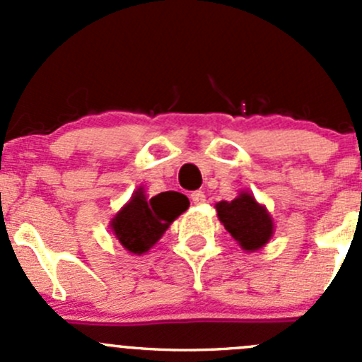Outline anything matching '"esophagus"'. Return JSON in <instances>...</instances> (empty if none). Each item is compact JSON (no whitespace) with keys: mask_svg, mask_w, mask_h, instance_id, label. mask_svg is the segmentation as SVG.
Returning a JSON list of instances; mask_svg holds the SVG:
<instances>
[{"mask_svg":"<svg viewBox=\"0 0 362 362\" xmlns=\"http://www.w3.org/2000/svg\"><path fill=\"white\" fill-rule=\"evenodd\" d=\"M191 202L194 204H202L206 202V196H204V192H202V191H194L191 194Z\"/></svg>","mask_w":362,"mask_h":362,"instance_id":"34e87169","label":"esophagus"}]
</instances>
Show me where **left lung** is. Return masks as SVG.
<instances>
[{
  "label": "left lung",
  "mask_w": 362,
  "mask_h": 362,
  "mask_svg": "<svg viewBox=\"0 0 362 362\" xmlns=\"http://www.w3.org/2000/svg\"><path fill=\"white\" fill-rule=\"evenodd\" d=\"M217 214L229 235L245 250L261 249L272 238V217L249 192H243L233 202L217 203Z\"/></svg>",
  "instance_id": "1"
}]
</instances>
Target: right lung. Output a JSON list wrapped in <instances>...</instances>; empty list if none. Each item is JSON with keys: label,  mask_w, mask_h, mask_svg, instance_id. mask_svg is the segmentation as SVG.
Listing matches in <instances>:
<instances>
[{"label": "right lung", "mask_w": 362, "mask_h": 362, "mask_svg": "<svg viewBox=\"0 0 362 362\" xmlns=\"http://www.w3.org/2000/svg\"><path fill=\"white\" fill-rule=\"evenodd\" d=\"M189 208V199L175 191L145 198L136 191L131 202L112 221V229L119 242L133 254H145L163 236L168 226Z\"/></svg>", "instance_id": "obj_1"}]
</instances>
